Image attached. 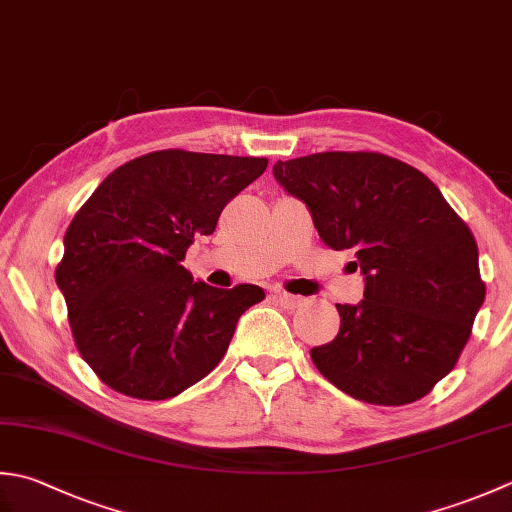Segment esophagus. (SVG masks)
Segmentation results:
<instances>
[{"mask_svg":"<svg viewBox=\"0 0 512 512\" xmlns=\"http://www.w3.org/2000/svg\"><path fill=\"white\" fill-rule=\"evenodd\" d=\"M275 297H277L279 306H284V308H288V310L299 308V306L304 304V297H299V295H290V293H284V290H277Z\"/></svg>","mask_w":512,"mask_h":512,"instance_id":"esophagus-1","label":"esophagus"}]
</instances>
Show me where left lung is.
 Masks as SVG:
<instances>
[{
    "mask_svg": "<svg viewBox=\"0 0 512 512\" xmlns=\"http://www.w3.org/2000/svg\"><path fill=\"white\" fill-rule=\"evenodd\" d=\"M308 206L322 242L353 250L364 299L310 350L330 384L366 404L404 406L455 368L482 308L477 242L439 188L382 153H315L273 166Z\"/></svg>",
    "mask_w": 512,
    "mask_h": 512,
    "instance_id": "left-lung-1",
    "label": "left lung"
}]
</instances>
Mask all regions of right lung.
Listing matches in <instances>:
<instances>
[{
    "instance_id": "1",
    "label": "right lung",
    "mask_w": 512,
    "mask_h": 512,
    "mask_svg": "<svg viewBox=\"0 0 512 512\" xmlns=\"http://www.w3.org/2000/svg\"><path fill=\"white\" fill-rule=\"evenodd\" d=\"M266 166V157L157 150L115 168L77 210L55 279L79 355L106 386L159 402L222 362L237 319L266 295L195 282L182 262Z\"/></svg>"
}]
</instances>
